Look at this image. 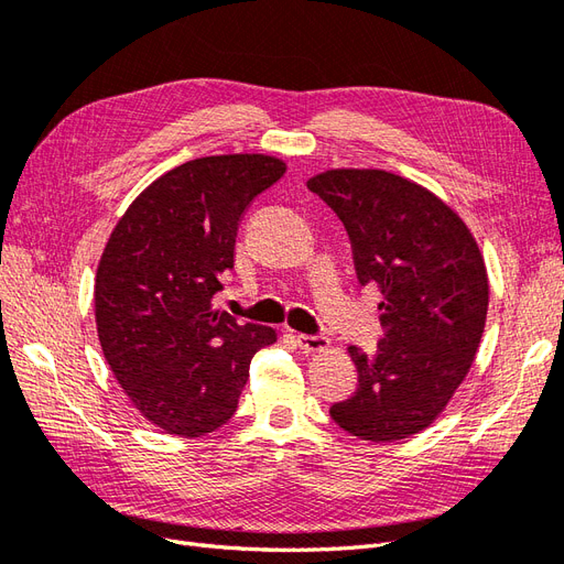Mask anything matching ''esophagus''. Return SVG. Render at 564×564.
Returning a JSON list of instances; mask_svg holds the SVG:
<instances>
[{
    "label": "esophagus",
    "instance_id": "34e87169",
    "mask_svg": "<svg viewBox=\"0 0 564 564\" xmlns=\"http://www.w3.org/2000/svg\"><path fill=\"white\" fill-rule=\"evenodd\" d=\"M299 346L305 352H322L329 348V338L327 336H308V334H296Z\"/></svg>",
    "mask_w": 564,
    "mask_h": 564
}]
</instances>
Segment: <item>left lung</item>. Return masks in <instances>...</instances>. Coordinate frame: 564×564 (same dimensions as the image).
Here are the masks:
<instances>
[{"mask_svg":"<svg viewBox=\"0 0 564 564\" xmlns=\"http://www.w3.org/2000/svg\"><path fill=\"white\" fill-rule=\"evenodd\" d=\"M346 226L360 284H379L377 352L350 346L357 390L329 414L346 433L395 442L421 433L464 383L485 332L489 280L468 226L429 187L383 169L308 181Z\"/></svg>","mask_w":564,"mask_h":564,"instance_id":"left-lung-1","label":"left lung"}]
</instances>
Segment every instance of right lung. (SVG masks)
<instances>
[{
    "label": "right lung",
    "instance_id": "add662e5",
    "mask_svg": "<svg viewBox=\"0 0 564 564\" xmlns=\"http://www.w3.org/2000/svg\"><path fill=\"white\" fill-rule=\"evenodd\" d=\"M286 172L270 155L185 162L117 220L94 286L106 362L141 416L166 435L199 437L228 423L251 357L275 329L214 308L232 268L237 226Z\"/></svg>",
    "mask_w": 564,
    "mask_h": 564
}]
</instances>
